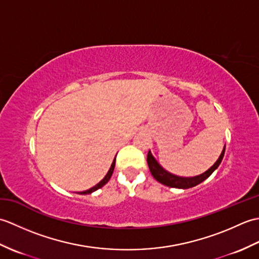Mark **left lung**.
<instances>
[{
    "instance_id": "1",
    "label": "left lung",
    "mask_w": 259,
    "mask_h": 259,
    "mask_svg": "<svg viewBox=\"0 0 259 259\" xmlns=\"http://www.w3.org/2000/svg\"><path fill=\"white\" fill-rule=\"evenodd\" d=\"M224 155H225V147H224L222 155L219 156L218 160L214 162V164L211 168H209L207 171H205L199 176H196V177H189V178L178 177V176H175L172 174L168 172L167 170H164L160 166V164L156 161V159L152 157L150 151L148 152L147 162H148V166H149L150 172L153 176V178H155L157 181H159L160 184H162L164 186H168V187H172V188L188 189V188H192V187H195L197 185H199L200 183H202L203 180H206L209 176H210L214 171V170L218 168L219 164H221L223 158H224Z\"/></svg>"
}]
</instances>
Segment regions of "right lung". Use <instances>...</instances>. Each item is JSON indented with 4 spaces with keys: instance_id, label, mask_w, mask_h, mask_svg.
Returning <instances> with one entry per match:
<instances>
[{
    "instance_id": "1",
    "label": "right lung",
    "mask_w": 259,
    "mask_h": 259,
    "mask_svg": "<svg viewBox=\"0 0 259 259\" xmlns=\"http://www.w3.org/2000/svg\"><path fill=\"white\" fill-rule=\"evenodd\" d=\"M114 166H115V158H114V160H113V162H112V164H111V167H110V169H109V171H108V174L106 175V177H104L100 183H99L98 185H96L95 187H92V188H90V189H88V190H85V191H81V192H78V194H80V195H87V194H91V192H93V191H96V190H98L99 188H101V187H103L104 185H106L108 181H109V179L111 178V176H112V174H113V169H114Z\"/></svg>"
}]
</instances>
